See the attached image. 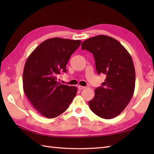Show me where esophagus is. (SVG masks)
<instances>
[{
	"label": "esophagus",
	"instance_id": "1",
	"mask_svg": "<svg viewBox=\"0 0 154 154\" xmlns=\"http://www.w3.org/2000/svg\"><path fill=\"white\" fill-rule=\"evenodd\" d=\"M78 89L79 90H82V89H84L85 88V87H83V86H81V85H78L77 87Z\"/></svg>",
	"mask_w": 154,
	"mask_h": 154
}]
</instances>
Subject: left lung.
I'll use <instances>...</instances> for the list:
<instances>
[{
    "label": "left lung",
    "mask_w": 154,
    "mask_h": 154,
    "mask_svg": "<svg viewBox=\"0 0 154 154\" xmlns=\"http://www.w3.org/2000/svg\"><path fill=\"white\" fill-rule=\"evenodd\" d=\"M82 50L93 54L98 74L106 75L102 86L89 101L91 110L100 118L119 115L130 103L135 89L136 73L131 55L119 41L104 35L87 39Z\"/></svg>",
    "instance_id": "8db88e82"
}]
</instances>
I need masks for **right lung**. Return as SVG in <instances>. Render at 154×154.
Here are the masks:
<instances>
[{"mask_svg":"<svg viewBox=\"0 0 154 154\" xmlns=\"http://www.w3.org/2000/svg\"><path fill=\"white\" fill-rule=\"evenodd\" d=\"M81 43V40L48 39L39 45L26 61L23 89L42 116L48 119L60 116L77 94L76 87L61 84L57 76L61 72L66 73L67 62Z\"/></svg>","mask_w":154,"mask_h":154,"instance_id":"obj_1","label":"right lung"}]
</instances>
